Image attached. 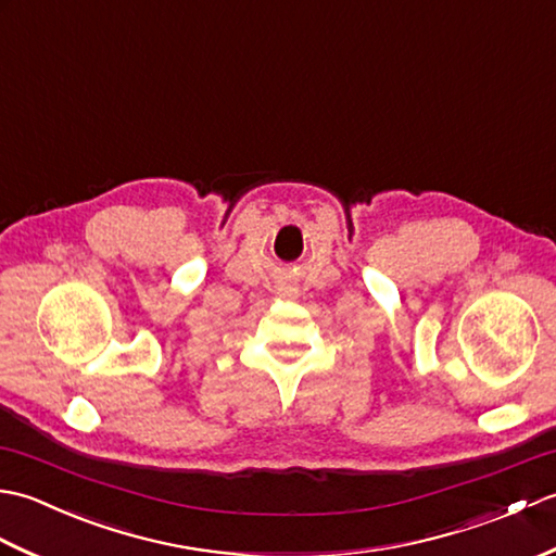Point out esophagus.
<instances>
[{"label": "esophagus", "mask_w": 556, "mask_h": 556, "mask_svg": "<svg viewBox=\"0 0 556 556\" xmlns=\"http://www.w3.org/2000/svg\"><path fill=\"white\" fill-rule=\"evenodd\" d=\"M285 291H287V296H293V293H296V289H293V287H287Z\"/></svg>", "instance_id": "obj_1"}]
</instances>
